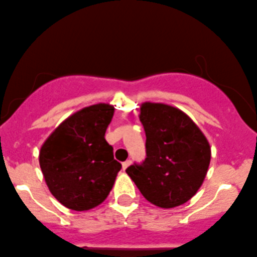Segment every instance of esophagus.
Returning a JSON list of instances; mask_svg holds the SVG:
<instances>
[{"instance_id":"obj_1","label":"esophagus","mask_w":257,"mask_h":257,"mask_svg":"<svg viewBox=\"0 0 257 257\" xmlns=\"http://www.w3.org/2000/svg\"><path fill=\"white\" fill-rule=\"evenodd\" d=\"M131 165H132V161H131V160H126L125 162H123V163H122V167H123V170L125 171L126 168H128L129 166H131Z\"/></svg>"}]
</instances>
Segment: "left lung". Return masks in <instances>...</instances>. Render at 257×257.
I'll return each instance as SVG.
<instances>
[{"label": "left lung", "instance_id": "1", "mask_svg": "<svg viewBox=\"0 0 257 257\" xmlns=\"http://www.w3.org/2000/svg\"><path fill=\"white\" fill-rule=\"evenodd\" d=\"M146 134V159L126 174L155 206L185 204L204 183L211 161L206 137L182 109L160 102L140 106Z\"/></svg>", "mask_w": 257, "mask_h": 257}]
</instances>
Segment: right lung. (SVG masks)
I'll return each instance as SVG.
<instances>
[{
  "instance_id": "right-lung-1",
  "label": "right lung",
  "mask_w": 257,
  "mask_h": 257,
  "mask_svg": "<svg viewBox=\"0 0 257 257\" xmlns=\"http://www.w3.org/2000/svg\"><path fill=\"white\" fill-rule=\"evenodd\" d=\"M114 106L84 107L62 122L45 140L39 163L51 194L63 206L87 211L105 201L122 168L105 133Z\"/></svg>"
}]
</instances>
